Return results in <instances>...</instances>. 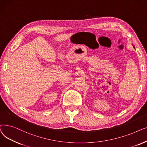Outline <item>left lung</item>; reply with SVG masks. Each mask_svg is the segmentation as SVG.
I'll list each match as a JSON object with an SVG mask.
<instances>
[{
	"mask_svg": "<svg viewBox=\"0 0 147 147\" xmlns=\"http://www.w3.org/2000/svg\"><path fill=\"white\" fill-rule=\"evenodd\" d=\"M134 47V48H135V47Z\"/></svg>",
	"mask_w": 147,
	"mask_h": 147,
	"instance_id": "left-lung-1",
	"label": "left lung"
}]
</instances>
